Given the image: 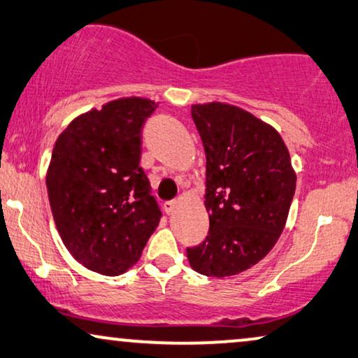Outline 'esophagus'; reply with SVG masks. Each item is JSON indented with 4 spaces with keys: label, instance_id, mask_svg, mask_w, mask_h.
<instances>
[{
    "label": "esophagus",
    "instance_id": "esophagus-1",
    "mask_svg": "<svg viewBox=\"0 0 358 358\" xmlns=\"http://www.w3.org/2000/svg\"><path fill=\"white\" fill-rule=\"evenodd\" d=\"M164 209L169 215L173 214L175 209H177V201H167V203H164Z\"/></svg>",
    "mask_w": 358,
    "mask_h": 358
}]
</instances>
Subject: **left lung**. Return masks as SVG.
<instances>
[{
    "instance_id": "left-lung-1",
    "label": "left lung",
    "mask_w": 358,
    "mask_h": 358,
    "mask_svg": "<svg viewBox=\"0 0 358 358\" xmlns=\"http://www.w3.org/2000/svg\"><path fill=\"white\" fill-rule=\"evenodd\" d=\"M191 117L206 152L209 234L186 248L196 273L227 278L273 250L285 227L296 175L280 134L235 105L196 103Z\"/></svg>"
}]
</instances>
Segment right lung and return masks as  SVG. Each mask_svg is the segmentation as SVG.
Returning <instances> with one entry per match:
<instances>
[{"label":"right lung","mask_w":358,"mask_h":358,"mask_svg":"<svg viewBox=\"0 0 358 358\" xmlns=\"http://www.w3.org/2000/svg\"><path fill=\"white\" fill-rule=\"evenodd\" d=\"M154 100L124 97L74 118L55 143L47 172L52 214L73 258L103 275L138 263L162 217L139 167Z\"/></svg>","instance_id":"1"}]
</instances>
